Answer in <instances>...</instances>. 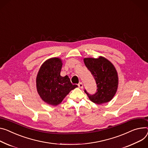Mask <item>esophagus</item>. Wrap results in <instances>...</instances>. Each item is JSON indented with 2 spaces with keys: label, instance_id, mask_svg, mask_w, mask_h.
<instances>
[{
  "label": "esophagus",
  "instance_id": "1",
  "mask_svg": "<svg viewBox=\"0 0 148 148\" xmlns=\"http://www.w3.org/2000/svg\"><path fill=\"white\" fill-rule=\"evenodd\" d=\"M78 86H79V88H83V84H82V82L79 83V84H78Z\"/></svg>",
  "mask_w": 148,
  "mask_h": 148
}]
</instances>
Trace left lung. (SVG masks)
I'll return each mask as SVG.
<instances>
[{"mask_svg":"<svg viewBox=\"0 0 148 148\" xmlns=\"http://www.w3.org/2000/svg\"><path fill=\"white\" fill-rule=\"evenodd\" d=\"M84 63L93 75L97 85V92L94 95L85 92L93 103L100 105L110 101L115 95L119 85L118 73L114 66L106 58H85Z\"/></svg>","mask_w":148,"mask_h":148,"instance_id":"obj_1","label":"left lung"}]
</instances>
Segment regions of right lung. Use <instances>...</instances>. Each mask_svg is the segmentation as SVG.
Returning <instances> with one entry per match:
<instances>
[{
	"label": "right lung",
	"instance_id": "add662e5",
	"mask_svg": "<svg viewBox=\"0 0 148 148\" xmlns=\"http://www.w3.org/2000/svg\"><path fill=\"white\" fill-rule=\"evenodd\" d=\"M63 65L59 58L45 60L41 66L36 77V87L41 99L49 105L56 106L72 89L77 87L73 85L67 75L60 76Z\"/></svg>",
	"mask_w": 148,
	"mask_h": 148
}]
</instances>
